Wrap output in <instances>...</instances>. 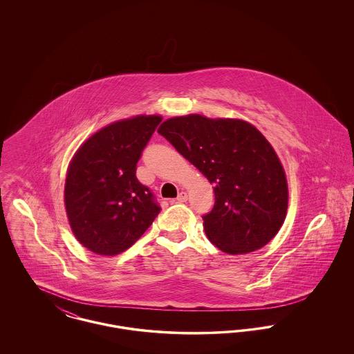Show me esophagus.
Masks as SVG:
<instances>
[{
  "mask_svg": "<svg viewBox=\"0 0 354 354\" xmlns=\"http://www.w3.org/2000/svg\"><path fill=\"white\" fill-rule=\"evenodd\" d=\"M187 199H188V195H187V192H183V191H182V192L178 195V198H176V201L180 203L187 202Z\"/></svg>",
  "mask_w": 354,
  "mask_h": 354,
  "instance_id": "1",
  "label": "esophagus"
}]
</instances>
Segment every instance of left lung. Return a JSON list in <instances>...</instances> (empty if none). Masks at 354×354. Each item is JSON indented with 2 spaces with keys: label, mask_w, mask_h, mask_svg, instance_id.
I'll return each mask as SVG.
<instances>
[{
  "label": "left lung",
  "mask_w": 354,
  "mask_h": 354,
  "mask_svg": "<svg viewBox=\"0 0 354 354\" xmlns=\"http://www.w3.org/2000/svg\"><path fill=\"white\" fill-rule=\"evenodd\" d=\"M158 133L214 185V208L203 215L214 245L241 254L270 243L286 220L288 185L264 135L240 119L198 114L167 119Z\"/></svg>",
  "instance_id": "obj_1"
}]
</instances>
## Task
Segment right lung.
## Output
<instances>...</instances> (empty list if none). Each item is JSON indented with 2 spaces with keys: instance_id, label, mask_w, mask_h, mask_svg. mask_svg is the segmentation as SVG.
Instances as JSON below:
<instances>
[{
  "instance_id": "right-lung-1",
  "label": "right lung",
  "mask_w": 354,
  "mask_h": 354,
  "mask_svg": "<svg viewBox=\"0 0 354 354\" xmlns=\"http://www.w3.org/2000/svg\"><path fill=\"white\" fill-rule=\"evenodd\" d=\"M160 122L158 115L114 122L74 155L65 205L73 234L91 252L126 251L160 212L151 189L136 179V163Z\"/></svg>"
}]
</instances>
